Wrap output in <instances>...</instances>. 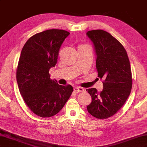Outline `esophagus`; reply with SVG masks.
Returning a JSON list of instances; mask_svg holds the SVG:
<instances>
[{
    "label": "esophagus",
    "instance_id": "34e87169",
    "mask_svg": "<svg viewBox=\"0 0 147 147\" xmlns=\"http://www.w3.org/2000/svg\"><path fill=\"white\" fill-rule=\"evenodd\" d=\"M74 90L75 92H82L84 91V89L82 87L76 86L74 88Z\"/></svg>",
    "mask_w": 147,
    "mask_h": 147
}]
</instances>
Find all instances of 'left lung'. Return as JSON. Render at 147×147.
I'll use <instances>...</instances> for the list:
<instances>
[{"mask_svg": "<svg viewBox=\"0 0 147 147\" xmlns=\"http://www.w3.org/2000/svg\"><path fill=\"white\" fill-rule=\"evenodd\" d=\"M86 34L94 45L98 77L104 80L100 93L94 88L86 90L92 97L87 110L96 118L107 119L121 108L131 93L129 59L123 46L109 33L94 30Z\"/></svg>", "mask_w": 147, "mask_h": 147, "instance_id": "8db88e82", "label": "left lung"}]
</instances>
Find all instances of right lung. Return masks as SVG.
<instances>
[{"mask_svg":"<svg viewBox=\"0 0 147 147\" xmlns=\"http://www.w3.org/2000/svg\"><path fill=\"white\" fill-rule=\"evenodd\" d=\"M69 34L63 30H45L32 36L22 49L16 70L18 88L28 108L41 117L59 112L73 91L71 85H59L49 73Z\"/></svg>","mask_w":147,"mask_h":147,"instance_id":"obj_1","label":"right lung"}]
</instances>
